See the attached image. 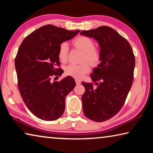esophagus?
<instances>
[{
    "instance_id": "esophagus-1",
    "label": "esophagus",
    "mask_w": 153,
    "mask_h": 153,
    "mask_svg": "<svg viewBox=\"0 0 153 153\" xmlns=\"http://www.w3.org/2000/svg\"><path fill=\"white\" fill-rule=\"evenodd\" d=\"M76 84H81V81L79 79H76Z\"/></svg>"
}]
</instances>
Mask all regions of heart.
Segmentation results:
<instances>
[{
  "label": "heart",
  "mask_w": 153,
  "mask_h": 153,
  "mask_svg": "<svg viewBox=\"0 0 153 153\" xmlns=\"http://www.w3.org/2000/svg\"><path fill=\"white\" fill-rule=\"evenodd\" d=\"M74 45L84 53L83 60L87 61L92 65H97L100 61L99 51L94 48V42L92 39L86 36H80L76 38L73 42ZM69 47L65 42L62 43L59 46L58 56L59 60L63 63L66 62L68 56ZM90 71L89 65L87 63L81 64H69L65 67V74L67 76L79 79Z\"/></svg>",
  "instance_id": "b5f03b06"
}]
</instances>
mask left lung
Wrapping results in <instances>:
<instances>
[{
	"label": "left lung",
	"mask_w": 153,
	"mask_h": 153,
	"mask_svg": "<svg viewBox=\"0 0 153 153\" xmlns=\"http://www.w3.org/2000/svg\"><path fill=\"white\" fill-rule=\"evenodd\" d=\"M100 46V61L90 74L92 83L82 82L83 112L97 122L109 120L122 108L132 85L135 57L130 45L117 31L108 26L84 30Z\"/></svg>",
	"instance_id": "8db88e82"
}]
</instances>
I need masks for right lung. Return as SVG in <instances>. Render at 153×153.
<instances>
[{"label":"right lung","mask_w":153,"mask_h":153,"mask_svg":"<svg viewBox=\"0 0 153 153\" xmlns=\"http://www.w3.org/2000/svg\"><path fill=\"white\" fill-rule=\"evenodd\" d=\"M79 32L44 25L28 35L19 46L15 60L18 88L28 109L40 120L53 121L61 117L66 96L76 86L71 76L60 82H52L51 79L63 73L55 68L60 65L59 46Z\"/></svg>","instance_id":"right-lung-1"}]
</instances>
